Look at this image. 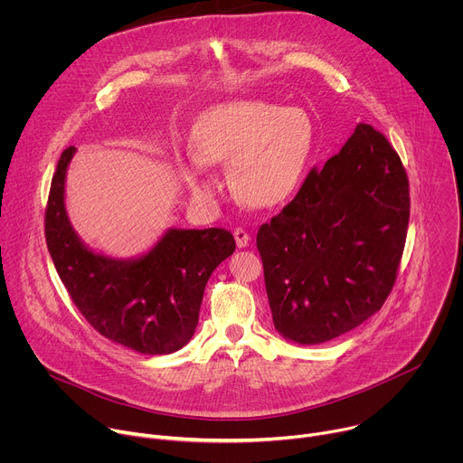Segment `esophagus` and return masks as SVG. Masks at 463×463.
I'll return each instance as SVG.
<instances>
[{
	"instance_id": "34e87169",
	"label": "esophagus",
	"mask_w": 463,
	"mask_h": 463,
	"mask_svg": "<svg viewBox=\"0 0 463 463\" xmlns=\"http://www.w3.org/2000/svg\"><path fill=\"white\" fill-rule=\"evenodd\" d=\"M234 240H236V245H238L240 249H243V247H247V245H249L250 236H249V232H247L245 229L236 227V229H234Z\"/></svg>"
}]
</instances>
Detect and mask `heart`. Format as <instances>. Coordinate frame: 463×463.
<instances>
[{
    "label": "heart",
    "instance_id": "1",
    "mask_svg": "<svg viewBox=\"0 0 463 463\" xmlns=\"http://www.w3.org/2000/svg\"><path fill=\"white\" fill-rule=\"evenodd\" d=\"M317 145L307 111L261 100H232L209 109L192 129L195 159L183 165L190 192L209 197L218 181L207 165H229L238 200L252 209L288 203L302 186Z\"/></svg>",
    "mask_w": 463,
    "mask_h": 463
}]
</instances>
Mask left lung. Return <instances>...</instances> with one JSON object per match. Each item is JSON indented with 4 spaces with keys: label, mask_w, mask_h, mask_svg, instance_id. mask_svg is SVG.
<instances>
[{
    "label": "left lung",
    "mask_w": 463,
    "mask_h": 463,
    "mask_svg": "<svg viewBox=\"0 0 463 463\" xmlns=\"http://www.w3.org/2000/svg\"><path fill=\"white\" fill-rule=\"evenodd\" d=\"M409 216L400 156L370 124H357L341 152L258 229L277 332L320 345L379 311L398 277Z\"/></svg>",
    "instance_id": "obj_1"
}]
</instances>
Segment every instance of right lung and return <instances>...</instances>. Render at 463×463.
Wrapping results in <instances>:
<instances>
[{
  "label": "right lung",
  "instance_id": "right-lung-1",
  "mask_svg": "<svg viewBox=\"0 0 463 463\" xmlns=\"http://www.w3.org/2000/svg\"><path fill=\"white\" fill-rule=\"evenodd\" d=\"M77 148H65L51 181L45 240L60 280L84 318L106 339L145 355L183 348L194 335L205 286L229 258L225 229H168L137 258L91 250L65 211V175Z\"/></svg>",
  "mask_w": 463,
  "mask_h": 463
}]
</instances>
